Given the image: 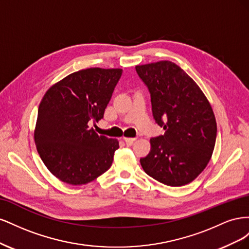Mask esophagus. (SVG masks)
Masks as SVG:
<instances>
[{
  "mask_svg": "<svg viewBox=\"0 0 249 249\" xmlns=\"http://www.w3.org/2000/svg\"><path fill=\"white\" fill-rule=\"evenodd\" d=\"M124 140L126 142V144H133V143L136 141V138H129V137H124Z\"/></svg>",
  "mask_w": 249,
  "mask_h": 249,
  "instance_id": "1",
  "label": "esophagus"
}]
</instances>
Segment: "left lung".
I'll return each mask as SVG.
<instances>
[{
    "label": "left lung",
    "instance_id": "left-lung-1",
    "mask_svg": "<svg viewBox=\"0 0 249 249\" xmlns=\"http://www.w3.org/2000/svg\"><path fill=\"white\" fill-rule=\"evenodd\" d=\"M145 83L156 123L164 135L150 139V152L140 164L147 175L164 185L191 183L207 167L215 147L214 112L199 86L167 60L137 65Z\"/></svg>",
    "mask_w": 249,
    "mask_h": 249
}]
</instances>
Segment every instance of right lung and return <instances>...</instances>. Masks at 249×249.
I'll return each instance as SVG.
<instances>
[{"mask_svg": "<svg viewBox=\"0 0 249 249\" xmlns=\"http://www.w3.org/2000/svg\"><path fill=\"white\" fill-rule=\"evenodd\" d=\"M122 73V69L82 70L43 95L34 140L44 165L62 182L84 185L111 167L118 140L97 135L89 123L104 117Z\"/></svg>", "mask_w": 249, "mask_h": 249, "instance_id": "right-lung-1", "label": "right lung"}]
</instances>
